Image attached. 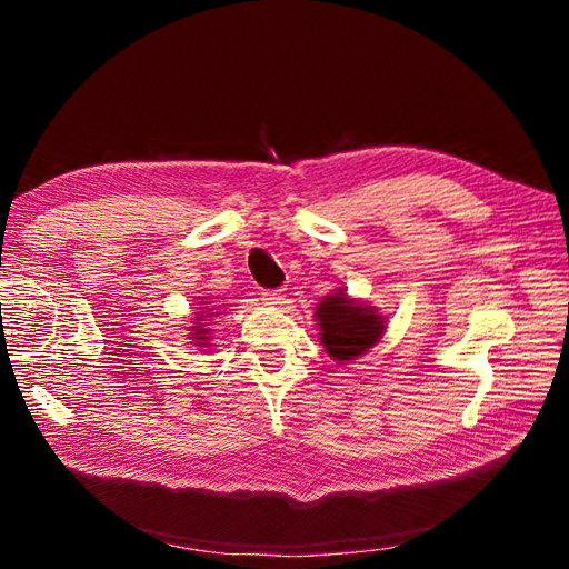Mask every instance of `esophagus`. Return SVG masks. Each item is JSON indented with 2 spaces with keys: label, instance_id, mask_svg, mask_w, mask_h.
<instances>
[{
  "label": "esophagus",
  "instance_id": "1",
  "mask_svg": "<svg viewBox=\"0 0 569 569\" xmlns=\"http://www.w3.org/2000/svg\"><path fill=\"white\" fill-rule=\"evenodd\" d=\"M261 299L268 306H280V303H284V289H263Z\"/></svg>",
  "mask_w": 569,
  "mask_h": 569
}]
</instances>
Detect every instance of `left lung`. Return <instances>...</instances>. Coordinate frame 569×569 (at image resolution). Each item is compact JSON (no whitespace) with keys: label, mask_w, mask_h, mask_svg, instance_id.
<instances>
[{"label":"left lung","mask_w":569,"mask_h":569,"mask_svg":"<svg viewBox=\"0 0 569 569\" xmlns=\"http://www.w3.org/2000/svg\"><path fill=\"white\" fill-rule=\"evenodd\" d=\"M316 318L320 343L337 363L363 356L385 335V318L375 311V306L349 299L343 289L318 303Z\"/></svg>","instance_id":"obj_1"}]
</instances>
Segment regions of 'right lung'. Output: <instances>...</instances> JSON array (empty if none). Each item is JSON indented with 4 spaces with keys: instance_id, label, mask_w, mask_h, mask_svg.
<instances>
[{
    "instance_id": "add662e5",
    "label": "right lung",
    "mask_w": 569,
    "mask_h": 569,
    "mask_svg": "<svg viewBox=\"0 0 569 569\" xmlns=\"http://www.w3.org/2000/svg\"><path fill=\"white\" fill-rule=\"evenodd\" d=\"M203 303H209V301H203ZM218 316V313H216ZM213 318V308H201V311L197 313V318H194V325L189 327V332H192V339L194 341V347H211V330L206 325V320H211Z\"/></svg>"
}]
</instances>
